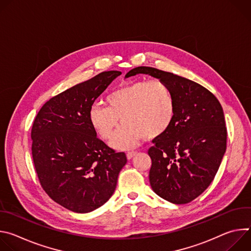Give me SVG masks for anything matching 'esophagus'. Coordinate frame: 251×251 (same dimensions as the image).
Wrapping results in <instances>:
<instances>
[{
	"label": "esophagus",
	"instance_id": "1",
	"mask_svg": "<svg viewBox=\"0 0 251 251\" xmlns=\"http://www.w3.org/2000/svg\"><path fill=\"white\" fill-rule=\"evenodd\" d=\"M136 154H137V152H134V151H132V152H128V153H127V159H128V160L132 159Z\"/></svg>",
	"mask_w": 251,
	"mask_h": 251
}]
</instances>
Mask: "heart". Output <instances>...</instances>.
<instances>
[{
	"label": "heart",
	"mask_w": 251,
	"mask_h": 251,
	"mask_svg": "<svg viewBox=\"0 0 251 251\" xmlns=\"http://www.w3.org/2000/svg\"><path fill=\"white\" fill-rule=\"evenodd\" d=\"M107 106L93 104L88 112L89 124L103 140H109L119 123L111 146L118 150L135 147L140 140L155 139L172 126L176 102L167 83L160 79L137 80L110 92Z\"/></svg>",
	"instance_id": "b5f03b06"
}]
</instances>
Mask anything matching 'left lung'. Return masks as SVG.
<instances>
[{"mask_svg": "<svg viewBox=\"0 0 251 251\" xmlns=\"http://www.w3.org/2000/svg\"><path fill=\"white\" fill-rule=\"evenodd\" d=\"M149 75L169 85L176 102L169 130L153 140L152 190L176 204L194 201L216 176L226 150V127L220 101L210 91L188 78L154 67L138 66L125 75Z\"/></svg>", "mask_w": 251, "mask_h": 251, "instance_id": "8db88e82", "label": "left lung"}]
</instances>
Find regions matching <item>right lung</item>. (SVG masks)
<instances>
[{"mask_svg":"<svg viewBox=\"0 0 251 251\" xmlns=\"http://www.w3.org/2000/svg\"><path fill=\"white\" fill-rule=\"evenodd\" d=\"M120 71L110 70L76 84L47 101L31 128V154L44 191L61 206L90 212L113 195L124 152L97 138L88 112L95 99Z\"/></svg>","mask_w":251,"mask_h":251,"instance_id":"1","label":"right lung"}]
</instances>
